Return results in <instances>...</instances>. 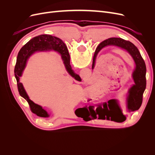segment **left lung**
<instances>
[{"label": "left lung", "instance_id": "8db88e82", "mask_svg": "<svg viewBox=\"0 0 155 155\" xmlns=\"http://www.w3.org/2000/svg\"><path fill=\"white\" fill-rule=\"evenodd\" d=\"M114 46L126 50L130 54L135 63V68L132 74L134 84L128 90L127 96L126 99V106L121 109L113 100L97 105V111L104 114V120L114 121L115 122L121 123L126 120V114L129 112L137 110L141 107L143 100V94L146 88V66L140 54L138 49L134 44L129 41L121 38L112 37L102 41L97 46L93 58L92 69L95 67L96 59L98 53L106 46Z\"/></svg>", "mask_w": 155, "mask_h": 155}]
</instances>
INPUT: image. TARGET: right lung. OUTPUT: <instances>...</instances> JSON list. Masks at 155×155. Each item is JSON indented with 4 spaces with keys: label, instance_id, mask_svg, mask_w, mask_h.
<instances>
[{
    "label": "right lung",
    "instance_id": "right-lung-1",
    "mask_svg": "<svg viewBox=\"0 0 155 155\" xmlns=\"http://www.w3.org/2000/svg\"><path fill=\"white\" fill-rule=\"evenodd\" d=\"M53 50L59 53L66 68L67 72L77 81H81V78L76 74L72 69L70 64V55L66 45L63 41L58 37L50 35H40L34 37L28 43L22 46L18 54L17 62L14 69L15 77L17 83L18 91L19 94L24 97L28 101L31 111L37 116L42 118H48L50 114L47 111L45 110L41 105H37L31 101L28 96L22 83L20 81V78L22 76L26 66L28 59L30 56L36 51H44Z\"/></svg>",
    "mask_w": 155,
    "mask_h": 155
}]
</instances>
